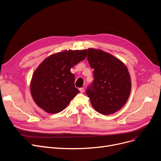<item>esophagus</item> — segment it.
<instances>
[{"label": "esophagus", "mask_w": 161, "mask_h": 161, "mask_svg": "<svg viewBox=\"0 0 161 161\" xmlns=\"http://www.w3.org/2000/svg\"><path fill=\"white\" fill-rule=\"evenodd\" d=\"M79 90H80V91L81 93H83V92H84V91H85V90H84V88H83V87L80 88V89H79Z\"/></svg>", "instance_id": "1"}]
</instances>
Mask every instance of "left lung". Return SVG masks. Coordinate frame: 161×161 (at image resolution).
Returning a JSON list of instances; mask_svg holds the SVG:
<instances>
[{
  "mask_svg": "<svg viewBox=\"0 0 161 161\" xmlns=\"http://www.w3.org/2000/svg\"><path fill=\"white\" fill-rule=\"evenodd\" d=\"M87 52V61L94 69V80L86 94L97 112L110 115L121 109L129 97V72L125 64L111 54L93 48Z\"/></svg>",
  "mask_w": 161,
  "mask_h": 161,
  "instance_id": "left-lung-1",
  "label": "left lung"
}]
</instances>
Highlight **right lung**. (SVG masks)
<instances>
[{
	"label": "right lung",
	"instance_id": "add662e5",
	"mask_svg": "<svg viewBox=\"0 0 161 161\" xmlns=\"http://www.w3.org/2000/svg\"><path fill=\"white\" fill-rule=\"evenodd\" d=\"M87 49L66 50L46 58L34 72L31 92L35 103L47 113L63 111L80 92L71 68L83 61Z\"/></svg>",
	"mask_w": 161,
	"mask_h": 161
}]
</instances>
